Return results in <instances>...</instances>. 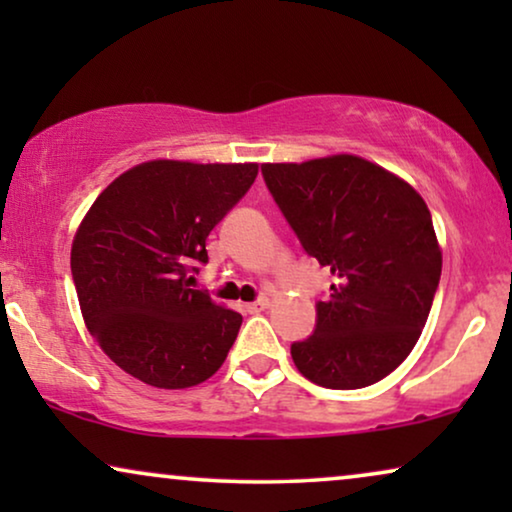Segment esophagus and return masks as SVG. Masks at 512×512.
Listing matches in <instances>:
<instances>
[{
	"label": "esophagus",
	"instance_id": "34e87169",
	"mask_svg": "<svg viewBox=\"0 0 512 512\" xmlns=\"http://www.w3.org/2000/svg\"><path fill=\"white\" fill-rule=\"evenodd\" d=\"M268 307H270V298H258L256 303H249V305H244V310L251 312V314H256V312H263V310H268Z\"/></svg>",
	"mask_w": 512,
	"mask_h": 512
}]
</instances>
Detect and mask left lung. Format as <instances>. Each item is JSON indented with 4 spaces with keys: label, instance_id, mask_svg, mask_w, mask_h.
<instances>
[{
    "label": "left lung",
    "instance_id": "obj_1",
    "mask_svg": "<svg viewBox=\"0 0 512 512\" xmlns=\"http://www.w3.org/2000/svg\"><path fill=\"white\" fill-rule=\"evenodd\" d=\"M261 170L300 244L333 275L317 328L291 345L293 363L326 389L380 382L417 345L443 270L424 198L352 153Z\"/></svg>",
    "mask_w": 512,
    "mask_h": 512
}]
</instances>
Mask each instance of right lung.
Returning <instances> with one entry per match:
<instances>
[{"mask_svg": "<svg viewBox=\"0 0 512 512\" xmlns=\"http://www.w3.org/2000/svg\"><path fill=\"white\" fill-rule=\"evenodd\" d=\"M258 163L156 158L116 177L72 242L81 314L102 352L158 389H188L223 366L242 314L191 289L207 235L249 191Z\"/></svg>", "mask_w": 512, "mask_h": 512, "instance_id": "add662e5", "label": "right lung"}]
</instances>
